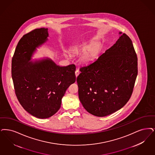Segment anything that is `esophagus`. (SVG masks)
<instances>
[{"label": "esophagus", "mask_w": 155, "mask_h": 155, "mask_svg": "<svg viewBox=\"0 0 155 155\" xmlns=\"http://www.w3.org/2000/svg\"><path fill=\"white\" fill-rule=\"evenodd\" d=\"M75 76H76V77H77V76H78V75H79V74H80V71H79V70H78V69H77V70H75Z\"/></svg>", "instance_id": "esophagus-1"}]
</instances>
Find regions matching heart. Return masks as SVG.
Returning <instances> with one entry per match:
<instances>
[{"mask_svg":"<svg viewBox=\"0 0 155 155\" xmlns=\"http://www.w3.org/2000/svg\"><path fill=\"white\" fill-rule=\"evenodd\" d=\"M87 48V45L86 44H81L73 46L71 48V51L73 53L79 54L83 52L84 50H86ZM97 50V48L96 45H93L87 49L81 56V62L85 64L91 63L94 59L95 56L96 55Z\"/></svg>","mask_w":155,"mask_h":155,"instance_id":"b5f03b06","label":"heart"}]
</instances>
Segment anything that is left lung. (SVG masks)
<instances>
[{"label":"left lung","mask_w":155,"mask_h":155,"mask_svg":"<svg viewBox=\"0 0 155 155\" xmlns=\"http://www.w3.org/2000/svg\"><path fill=\"white\" fill-rule=\"evenodd\" d=\"M77 78L81 104L89 113L103 117L122 108L130 99L136 80L137 56L125 33Z\"/></svg>","instance_id":"1"}]
</instances>
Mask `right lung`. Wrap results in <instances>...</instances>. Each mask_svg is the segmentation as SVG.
Here are the masks:
<instances>
[{"label": "right lung", "instance_id": "1", "mask_svg": "<svg viewBox=\"0 0 155 155\" xmlns=\"http://www.w3.org/2000/svg\"><path fill=\"white\" fill-rule=\"evenodd\" d=\"M48 37L47 28L36 29L23 36L12 57V75L19 103L31 115L50 118L59 110L62 97L75 81V66L61 67L48 58L31 61L36 48Z\"/></svg>", "mask_w": 155, "mask_h": 155}]
</instances>
